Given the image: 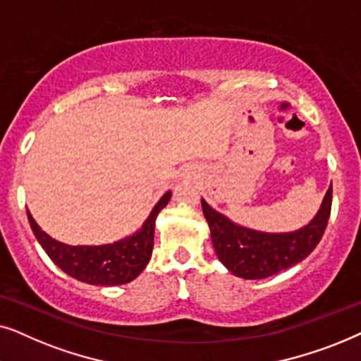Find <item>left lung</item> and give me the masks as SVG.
Listing matches in <instances>:
<instances>
[{
  "mask_svg": "<svg viewBox=\"0 0 361 361\" xmlns=\"http://www.w3.org/2000/svg\"><path fill=\"white\" fill-rule=\"evenodd\" d=\"M330 209L332 185L325 194L319 214L307 226L290 233H261L235 225L202 199V210L209 221L216 256L231 273L245 279L269 278L307 258L322 240Z\"/></svg>",
  "mask_w": 361,
  "mask_h": 361,
  "instance_id": "obj_1",
  "label": "left lung"
}]
</instances>
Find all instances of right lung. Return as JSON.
I'll return each mask as SVG.
<instances>
[{"label": "right lung", "mask_w": 361, "mask_h": 361, "mask_svg": "<svg viewBox=\"0 0 361 361\" xmlns=\"http://www.w3.org/2000/svg\"><path fill=\"white\" fill-rule=\"evenodd\" d=\"M171 192L162 195L142 228L130 238L102 246H71L54 240L36 224L27 212L29 224L44 251L54 263L72 278L95 286L126 284L146 268L154 245V221L167 205Z\"/></svg>", "instance_id": "add662e5"}]
</instances>
